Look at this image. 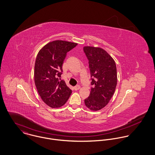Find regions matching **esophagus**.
I'll list each match as a JSON object with an SVG mask.
<instances>
[{"label": "esophagus", "mask_w": 155, "mask_h": 155, "mask_svg": "<svg viewBox=\"0 0 155 155\" xmlns=\"http://www.w3.org/2000/svg\"><path fill=\"white\" fill-rule=\"evenodd\" d=\"M81 88V87L79 86V85H76V87H74V90H78V89H79Z\"/></svg>", "instance_id": "obj_1"}]
</instances>
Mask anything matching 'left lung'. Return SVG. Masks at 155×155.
I'll list each match as a JSON object with an SVG mask.
<instances>
[{"label":"left lung","instance_id":"left-lung-1","mask_svg":"<svg viewBox=\"0 0 155 155\" xmlns=\"http://www.w3.org/2000/svg\"><path fill=\"white\" fill-rule=\"evenodd\" d=\"M84 51L88 59L93 86L85 104L91 110L98 111L109 103L115 91L116 66L113 58L101 48L87 46L84 47Z\"/></svg>","mask_w":155,"mask_h":155}]
</instances>
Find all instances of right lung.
<instances>
[{"label": "right lung", "mask_w": 155, "mask_h": 155, "mask_svg": "<svg viewBox=\"0 0 155 155\" xmlns=\"http://www.w3.org/2000/svg\"><path fill=\"white\" fill-rule=\"evenodd\" d=\"M78 44L54 41L39 51L35 65L34 79L38 92L46 104L58 108L65 104L72 91L60 78L67 52Z\"/></svg>", "instance_id": "1"}]
</instances>
